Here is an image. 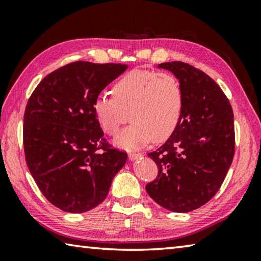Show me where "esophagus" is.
Returning <instances> with one entry per match:
<instances>
[{
  "instance_id": "34e87169",
  "label": "esophagus",
  "mask_w": 261,
  "mask_h": 261,
  "mask_svg": "<svg viewBox=\"0 0 261 261\" xmlns=\"http://www.w3.org/2000/svg\"><path fill=\"white\" fill-rule=\"evenodd\" d=\"M143 158V154L141 153H129V159L132 161V160H136V159H140Z\"/></svg>"
}]
</instances>
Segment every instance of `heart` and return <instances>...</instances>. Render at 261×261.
I'll return each mask as SVG.
<instances>
[{"label": "heart", "mask_w": 261, "mask_h": 261, "mask_svg": "<svg viewBox=\"0 0 261 261\" xmlns=\"http://www.w3.org/2000/svg\"><path fill=\"white\" fill-rule=\"evenodd\" d=\"M113 96L100 94L93 102L96 121L106 134L116 136L121 126L131 124L117 137L124 148H138L167 139L178 125L183 112V88L168 72L132 70L115 83Z\"/></svg>", "instance_id": "obj_1"}]
</instances>
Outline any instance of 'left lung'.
<instances>
[{"label": "left lung", "mask_w": 261, "mask_h": 261, "mask_svg": "<svg viewBox=\"0 0 261 261\" xmlns=\"http://www.w3.org/2000/svg\"><path fill=\"white\" fill-rule=\"evenodd\" d=\"M183 88L184 105L178 125L148 156L159 173L146 184L152 199L166 210L188 213L215 196L235 154L231 105L208 74L184 62H166Z\"/></svg>", "instance_id": "8db88e82"}]
</instances>
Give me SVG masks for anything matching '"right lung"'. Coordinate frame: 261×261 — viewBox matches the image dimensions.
I'll list each match as a JSON object with an SVG mask.
<instances>
[{"instance_id":"1","label":"right lung","mask_w":261,"mask_h":261,"mask_svg":"<svg viewBox=\"0 0 261 261\" xmlns=\"http://www.w3.org/2000/svg\"><path fill=\"white\" fill-rule=\"evenodd\" d=\"M126 64L78 61L39 83L25 108V160L46 199L69 213H84L107 197L127 155L113 148L96 121L93 102Z\"/></svg>"}]
</instances>
